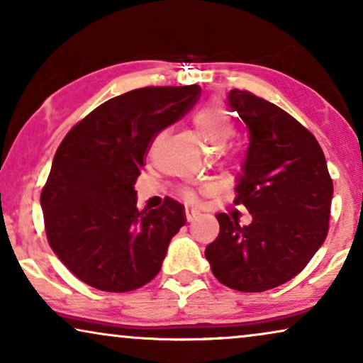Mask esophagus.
I'll return each instance as SVG.
<instances>
[{
  "mask_svg": "<svg viewBox=\"0 0 363 363\" xmlns=\"http://www.w3.org/2000/svg\"><path fill=\"white\" fill-rule=\"evenodd\" d=\"M198 215H200V213H198V210H195V208H191V206H186L185 216H186L188 221H193Z\"/></svg>",
  "mask_w": 363,
  "mask_h": 363,
  "instance_id": "esophagus-1",
  "label": "esophagus"
}]
</instances>
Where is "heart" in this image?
<instances>
[{"instance_id": "b5f03b06", "label": "heart", "mask_w": 363, "mask_h": 363, "mask_svg": "<svg viewBox=\"0 0 363 363\" xmlns=\"http://www.w3.org/2000/svg\"><path fill=\"white\" fill-rule=\"evenodd\" d=\"M198 133H200L203 142L208 147V150H218L223 147L228 138L235 133L230 112L220 102H210L198 108L193 116ZM186 198H193V193L185 191Z\"/></svg>"}]
</instances>
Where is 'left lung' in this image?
<instances>
[{"label": "left lung", "mask_w": 363, "mask_h": 363, "mask_svg": "<svg viewBox=\"0 0 363 363\" xmlns=\"http://www.w3.org/2000/svg\"><path fill=\"white\" fill-rule=\"evenodd\" d=\"M228 102L250 128L235 205L252 221L216 215L205 256L221 284L262 292L299 274L325 241L334 185L319 142L294 117L250 91L233 89Z\"/></svg>", "instance_id": "1"}]
</instances>
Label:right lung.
<instances>
[{"label": "right lung", "instance_id": "obj_1", "mask_svg": "<svg viewBox=\"0 0 363 363\" xmlns=\"http://www.w3.org/2000/svg\"><path fill=\"white\" fill-rule=\"evenodd\" d=\"M201 87H142L108 99L59 145L41 191L49 246L86 284L107 292L145 286L162 269L185 208L167 198L137 208L135 185L153 138L195 106Z\"/></svg>", "mask_w": 363, "mask_h": 363}]
</instances>
